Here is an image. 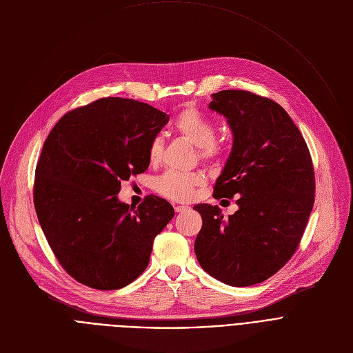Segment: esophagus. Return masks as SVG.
I'll return each instance as SVG.
<instances>
[{
    "label": "esophagus",
    "instance_id": "34e87169",
    "mask_svg": "<svg viewBox=\"0 0 353 353\" xmlns=\"http://www.w3.org/2000/svg\"><path fill=\"white\" fill-rule=\"evenodd\" d=\"M174 209H175V212H176V213H181V212H185V210H188L189 208H188V206H181V205H178V206H175Z\"/></svg>",
    "mask_w": 353,
    "mask_h": 353
}]
</instances>
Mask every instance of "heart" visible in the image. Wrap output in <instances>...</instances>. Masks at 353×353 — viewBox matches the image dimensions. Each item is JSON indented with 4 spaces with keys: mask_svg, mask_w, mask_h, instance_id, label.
<instances>
[{
    "mask_svg": "<svg viewBox=\"0 0 353 353\" xmlns=\"http://www.w3.org/2000/svg\"><path fill=\"white\" fill-rule=\"evenodd\" d=\"M175 130L199 147L201 155L206 160H213L221 154V147L214 141L216 126L206 114L198 109L188 108L182 110L174 122ZM164 141L160 136L151 140L148 147V159L152 164H157L161 159ZM203 182V176L196 172H165L154 182L155 190L163 196L174 201H188L193 196L194 188Z\"/></svg>",
    "mask_w": 353,
    "mask_h": 353,
    "instance_id": "b5f03b06",
    "label": "heart"
}]
</instances>
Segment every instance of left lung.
<instances>
[{
	"instance_id": "1",
	"label": "left lung",
	"mask_w": 353,
	"mask_h": 353,
	"mask_svg": "<svg viewBox=\"0 0 353 353\" xmlns=\"http://www.w3.org/2000/svg\"><path fill=\"white\" fill-rule=\"evenodd\" d=\"M212 99L209 108L225 117L232 133L213 196L237 198L239 210L224 219L217 206H193L203 223L194 254L214 279L252 286L294 254L314 205V170L300 130L279 103L237 90Z\"/></svg>"
}]
</instances>
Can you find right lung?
<instances>
[{
    "instance_id": "add662e5",
    "label": "right lung",
    "mask_w": 353,
    "mask_h": 353,
    "mask_svg": "<svg viewBox=\"0 0 353 353\" xmlns=\"http://www.w3.org/2000/svg\"><path fill=\"white\" fill-rule=\"evenodd\" d=\"M168 121L148 103L103 98L65 113L48 136L36 167L34 209L56 258L80 283L121 289L147 268L174 208L150 194L136 209L117 193L148 168L150 143Z\"/></svg>"
}]
</instances>
